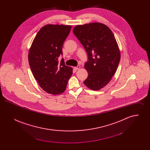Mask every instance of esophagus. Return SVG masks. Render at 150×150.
<instances>
[{
	"label": "esophagus",
	"mask_w": 150,
	"mask_h": 150,
	"mask_svg": "<svg viewBox=\"0 0 150 150\" xmlns=\"http://www.w3.org/2000/svg\"><path fill=\"white\" fill-rule=\"evenodd\" d=\"M80 66L79 65L77 66L76 67H74V69H75L76 70H78L79 69H80Z\"/></svg>",
	"instance_id": "34e87169"
}]
</instances>
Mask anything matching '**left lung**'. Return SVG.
Returning a JSON list of instances; mask_svg holds the SVG:
<instances>
[{
	"instance_id": "obj_1",
	"label": "left lung",
	"mask_w": 150,
	"mask_h": 150,
	"mask_svg": "<svg viewBox=\"0 0 150 150\" xmlns=\"http://www.w3.org/2000/svg\"><path fill=\"white\" fill-rule=\"evenodd\" d=\"M72 31L88 54L84 67L88 76L84 84L91 89L100 90L110 82L120 62L114 35L106 25L97 22L76 26Z\"/></svg>"
}]
</instances>
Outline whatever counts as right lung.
<instances>
[{"instance_id":"right-lung-1","label":"right lung","mask_w":150,"mask_h":150,"mask_svg":"<svg viewBox=\"0 0 150 150\" xmlns=\"http://www.w3.org/2000/svg\"><path fill=\"white\" fill-rule=\"evenodd\" d=\"M71 26L47 25L40 29L29 50V63L39 85L44 91L52 94L63 93L72 69L60 63L58 58L63 54V44L69 35Z\"/></svg>"}]
</instances>
